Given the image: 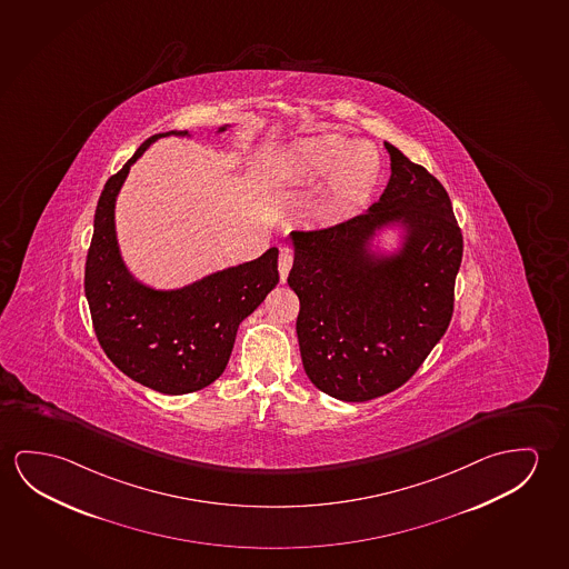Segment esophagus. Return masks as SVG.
Masks as SVG:
<instances>
[{"instance_id":"obj_1","label":"esophagus","mask_w":569,"mask_h":569,"mask_svg":"<svg viewBox=\"0 0 569 569\" xmlns=\"http://www.w3.org/2000/svg\"><path fill=\"white\" fill-rule=\"evenodd\" d=\"M291 263H293V253L286 246L280 248V260H278V271H280L281 283L288 280L289 270H291Z\"/></svg>"}]
</instances>
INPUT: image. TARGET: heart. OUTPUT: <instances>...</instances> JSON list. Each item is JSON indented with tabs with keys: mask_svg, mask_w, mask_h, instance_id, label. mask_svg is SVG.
<instances>
[{
	"mask_svg": "<svg viewBox=\"0 0 569 569\" xmlns=\"http://www.w3.org/2000/svg\"><path fill=\"white\" fill-rule=\"evenodd\" d=\"M280 171L289 183H321L317 217L337 222L367 207L382 181L385 161L372 141L321 133L289 143L281 153Z\"/></svg>",
	"mask_w": 569,
	"mask_h": 569,
	"instance_id": "obj_1",
	"label": "heart"
}]
</instances>
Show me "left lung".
<instances>
[{
  "mask_svg": "<svg viewBox=\"0 0 569 569\" xmlns=\"http://www.w3.org/2000/svg\"><path fill=\"white\" fill-rule=\"evenodd\" d=\"M392 176L365 214L293 230L289 288L309 380L342 402L408 382L446 335L463 237L443 184L385 141ZM397 234L385 249L381 237Z\"/></svg>",
  "mask_w": 569,
  "mask_h": 569,
  "instance_id": "obj_1",
  "label": "left lung"
}]
</instances>
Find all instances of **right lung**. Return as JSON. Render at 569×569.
I'll return each instance as SVG.
<instances>
[{"label":"right lung","instance_id":"add662e5","mask_svg":"<svg viewBox=\"0 0 569 569\" xmlns=\"http://www.w3.org/2000/svg\"><path fill=\"white\" fill-rule=\"evenodd\" d=\"M230 128L220 126L217 133ZM167 136L141 143L110 177L98 199L94 234L88 250L84 293L100 347L126 377L156 392L181 396L212 385L224 372L237 331L278 286V248L252 262L228 266L181 288H153L123 262L116 234V199L130 167Z\"/></svg>","mask_w":569,"mask_h":569}]
</instances>
